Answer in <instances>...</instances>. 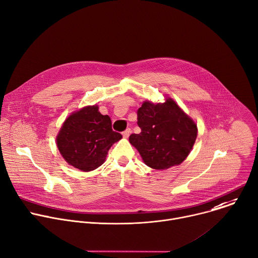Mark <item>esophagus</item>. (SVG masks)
Instances as JSON below:
<instances>
[{"label":"esophagus","mask_w":258,"mask_h":258,"mask_svg":"<svg viewBox=\"0 0 258 258\" xmlns=\"http://www.w3.org/2000/svg\"><path fill=\"white\" fill-rule=\"evenodd\" d=\"M131 133H132V130H131V128H126L124 132H122V136H123L124 138H127V137L131 135Z\"/></svg>","instance_id":"esophagus-1"}]
</instances>
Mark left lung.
I'll return each instance as SVG.
<instances>
[{
  "instance_id": "obj_1",
  "label": "left lung",
  "mask_w": 258,
  "mask_h": 258,
  "mask_svg": "<svg viewBox=\"0 0 258 258\" xmlns=\"http://www.w3.org/2000/svg\"><path fill=\"white\" fill-rule=\"evenodd\" d=\"M140 134H132L130 143L146 165L165 170L180 163L189 154L198 135L197 124L172 100L163 104L143 103L138 112Z\"/></svg>"
}]
</instances>
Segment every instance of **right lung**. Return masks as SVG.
<instances>
[{
    "mask_svg": "<svg viewBox=\"0 0 258 258\" xmlns=\"http://www.w3.org/2000/svg\"><path fill=\"white\" fill-rule=\"evenodd\" d=\"M121 138L112 130L108 115H102L98 106H88L68 117L56 143L68 163L89 172L102 165L111 146Z\"/></svg>",
    "mask_w": 258,
    "mask_h": 258,
    "instance_id": "obj_1",
    "label": "right lung"
}]
</instances>
